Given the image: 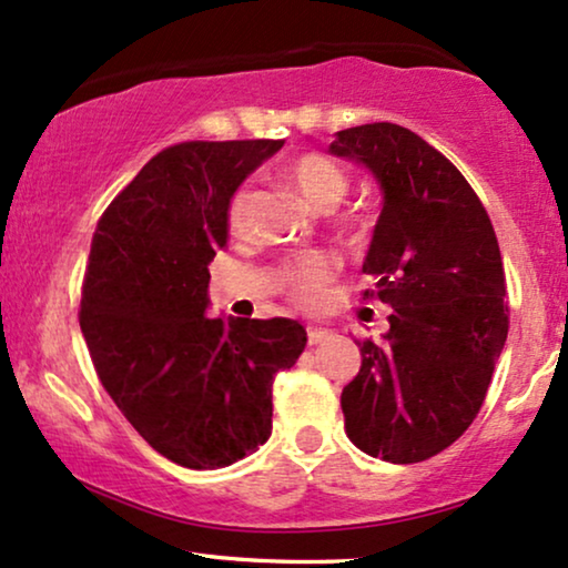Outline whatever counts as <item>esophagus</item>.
<instances>
[{
    "label": "esophagus",
    "mask_w": 568,
    "mask_h": 568,
    "mask_svg": "<svg viewBox=\"0 0 568 568\" xmlns=\"http://www.w3.org/2000/svg\"><path fill=\"white\" fill-rule=\"evenodd\" d=\"M329 332L322 327H308V345H320L322 339H327Z\"/></svg>",
    "instance_id": "1"
}]
</instances>
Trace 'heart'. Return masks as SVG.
Masks as SVG:
<instances>
[{
    "mask_svg": "<svg viewBox=\"0 0 568 568\" xmlns=\"http://www.w3.org/2000/svg\"><path fill=\"white\" fill-rule=\"evenodd\" d=\"M283 176L301 196H304L308 205L322 210V213H329L332 207H337L339 200H343L347 192L345 169L324 153L298 155L296 161L288 163V169L283 171ZM252 196H254L252 186L246 184L233 192L229 202V213H225L231 233H241L246 229ZM347 229L358 233L366 229V223H363L361 217H353V221H347ZM332 275H335V264H332L329 256L324 254L301 256V260L291 262L288 267H285L283 288L288 291L293 304L304 308H316L324 304V298H327Z\"/></svg>",
    "mask_w": 568,
    "mask_h": 568,
    "instance_id": "b5f03b06",
    "label": "heart"
}]
</instances>
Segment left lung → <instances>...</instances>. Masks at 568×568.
Masks as SVG:
<instances>
[{
  "label": "left lung",
  "mask_w": 568,
  "mask_h": 568,
  "mask_svg": "<svg viewBox=\"0 0 568 568\" xmlns=\"http://www.w3.org/2000/svg\"><path fill=\"white\" fill-rule=\"evenodd\" d=\"M329 153L366 165L382 189L363 272L392 308L384 339H363L361 372L343 389L345 434L395 465L438 455L486 399L509 332L498 241L463 173L389 121L335 134Z\"/></svg>",
  "instance_id": "left-lung-1"
}]
</instances>
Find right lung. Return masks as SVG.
<instances>
[{"label": "right lung", "instance_id": "1", "mask_svg": "<svg viewBox=\"0 0 568 568\" xmlns=\"http://www.w3.org/2000/svg\"><path fill=\"white\" fill-rule=\"evenodd\" d=\"M283 140L181 142L142 165L98 221L80 329L113 403L158 455L217 470L272 434V379L306 347L296 320L205 314L229 202Z\"/></svg>", "mask_w": 568, "mask_h": 568}]
</instances>
